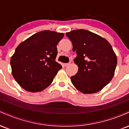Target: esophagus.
<instances>
[{
    "mask_svg": "<svg viewBox=\"0 0 129 129\" xmlns=\"http://www.w3.org/2000/svg\"><path fill=\"white\" fill-rule=\"evenodd\" d=\"M70 65V63H64V66L65 67H68Z\"/></svg>",
    "mask_w": 129,
    "mask_h": 129,
    "instance_id": "esophagus-1",
    "label": "esophagus"
}]
</instances>
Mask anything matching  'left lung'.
I'll return each mask as SVG.
<instances>
[{"label":"left lung","instance_id":"obj_1","mask_svg":"<svg viewBox=\"0 0 129 129\" xmlns=\"http://www.w3.org/2000/svg\"><path fill=\"white\" fill-rule=\"evenodd\" d=\"M77 56L78 72L71 77L73 85L85 94L96 93L114 76L117 58L109 42L95 33L80 29L67 33Z\"/></svg>","mask_w":129,"mask_h":129}]
</instances>
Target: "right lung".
Segmentation results:
<instances>
[{
    "label": "right lung",
    "mask_w": 129,
    "mask_h": 129,
    "mask_svg": "<svg viewBox=\"0 0 129 129\" xmlns=\"http://www.w3.org/2000/svg\"><path fill=\"white\" fill-rule=\"evenodd\" d=\"M63 34L44 30L20 43L10 60L14 79L30 92L41 91L53 82L61 65L56 61L57 44Z\"/></svg>",
    "instance_id": "1"
}]
</instances>
